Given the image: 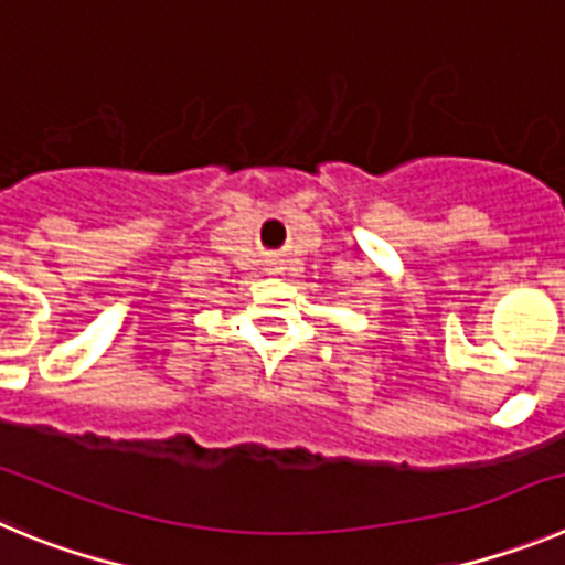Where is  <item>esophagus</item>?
Masks as SVG:
<instances>
[{
	"mask_svg": "<svg viewBox=\"0 0 565 565\" xmlns=\"http://www.w3.org/2000/svg\"><path fill=\"white\" fill-rule=\"evenodd\" d=\"M266 266H268V271H271V274H279V271H282V259H279L277 254H271V257L266 259Z\"/></svg>",
	"mask_w": 565,
	"mask_h": 565,
	"instance_id": "obj_1",
	"label": "esophagus"
}]
</instances>
